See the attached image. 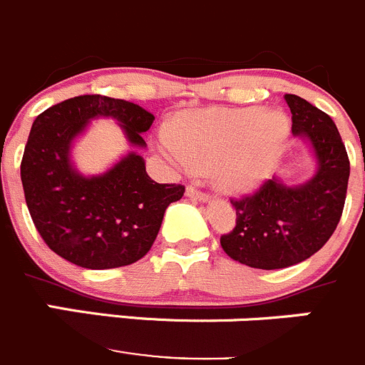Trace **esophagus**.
I'll list each match as a JSON object with an SVG mask.
<instances>
[{
    "instance_id": "obj_1",
    "label": "esophagus",
    "mask_w": 365,
    "mask_h": 365,
    "mask_svg": "<svg viewBox=\"0 0 365 365\" xmlns=\"http://www.w3.org/2000/svg\"><path fill=\"white\" fill-rule=\"evenodd\" d=\"M185 194L189 197H192V200H197V201H208V196L207 194H203L201 192V190H197L196 187H187V190H185Z\"/></svg>"
}]
</instances>
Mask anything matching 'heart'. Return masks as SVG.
<instances>
[{
	"instance_id": "heart-1",
	"label": "heart",
	"mask_w": 365,
	"mask_h": 365,
	"mask_svg": "<svg viewBox=\"0 0 365 365\" xmlns=\"http://www.w3.org/2000/svg\"><path fill=\"white\" fill-rule=\"evenodd\" d=\"M291 132L280 110L208 108L182 114L175 135L162 132L158 146L176 168L212 173L219 190L253 192L271 175Z\"/></svg>"
}]
</instances>
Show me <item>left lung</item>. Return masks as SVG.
I'll return each mask as SVG.
<instances>
[{
  "label": "left lung",
  "instance_id": "8db88e82",
  "mask_svg": "<svg viewBox=\"0 0 365 365\" xmlns=\"http://www.w3.org/2000/svg\"><path fill=\"white\" fill-rule=\"evenodd\" d=\"M285 101L292 135L312 151L316 173L298 185L274 176L253 196L232 200L237 222L221 246L230 258L257 269H284L317 253L341 221L348 190V153L330 115L294 94H285Z\"/></svg>",
  "mask_w": 365,
  "mask_h": 365
}]
</instances>
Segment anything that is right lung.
<instances>
[{"mask_svg": "<svg viewBox=\"0 0 365 365\" xmlns=\"http://www.w3.org/2000/svg\"><path fill=\"white\" fill-rule=\"evenodd\" d=\"M114 118L136 150L155 115L125 100L85 94L37 115L30 130L21 182L34 225L49 250L85 269H114L143 258L153 246L165 208L185 187L157 183L146 162L129 152L112 168L87 177L72 164L73 143L91 120Z\"/></svg>", "mask_w": 365, "mask_h": 365, "instance_id": "1", "label": "right lung"}]
</instances>
